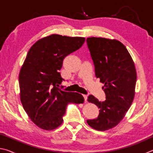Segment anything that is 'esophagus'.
<instances>
[{
  "mask_svg": "<svg viewBox=\"0 0 153 153\" xmlns=\"http://www.w3.org/2000/svg\"><path fill=\"white\" fill-rule=\"evenodd\" d=\"M83 97H84V102H87V99H88V97H87V95H86V94H84V95H83Z\"/></svg>",
  "mask_w": 153,
  "mask_h": 153,
  "instance_id": "34e87169",
  "label": "esophagus"
}]
</instances>
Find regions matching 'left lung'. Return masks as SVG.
<instances>
[{"label": "left lung", "mask_w": 153, "mask_h": 153, "mask_svg": "<svg viewBox=\"0 0 153 153\" xmlns=\"http://www.w3.org/2000/svg\"><path fill=\"white\" fill-rule=\"evenodd\" d=\"M86 42L95 75L104 84L106 95L104 101L88 96V101L97 105L100 113L87 123L93 129L105 131L117 126L130 107L135 94L136 71L129 52L120 41L92 37Z\"/></svg>", "instance_id": "obj_1"}]
</instances>
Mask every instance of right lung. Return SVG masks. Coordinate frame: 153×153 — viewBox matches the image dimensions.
I'll return each mask as SVG.
<instances>
[{"instance_id":"1","label":"right lung","mask_w":153,"mask_h":153,"mask_svg":"<svg viewBox=\"0 0 153 153\" xmlns=\"http://www.w3.org/2000/svg\"><path fill=\"white\" fill-rule=\"evenodd\" d=\"M85 38L53 34L38 40L28 51L19 76L20 98L30 120L41 129L52 130L63 123L69 103L84 101L81 94L58 87L65 56L83 45Z\"/></svg>"}]
</instances>
